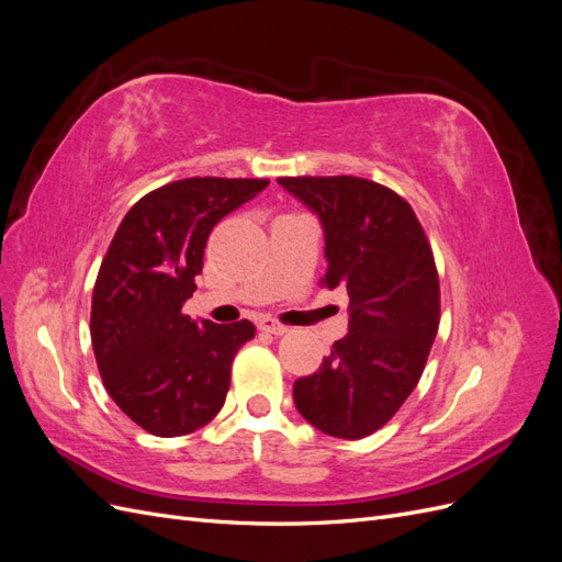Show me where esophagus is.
Wrapping results in <instances>:
<instances>
[{
	"label": "esophagus",
	"mask_w": 562,
	"mask_h": 562,
	"mask_svg": "<svg viewBox=\"0 0 562 562\" xmlns=\"http://www.w3.org/2000/svg\"><path fill=\"white\" fill-rule=\"evenodd\" d=\"M258 326H260V330H265L269 335H283V333H288V326H283V323H279L277 318H269V316L260 318Z\"/></svg>",
	"instance_id": "34e87169"
}]
</instances>
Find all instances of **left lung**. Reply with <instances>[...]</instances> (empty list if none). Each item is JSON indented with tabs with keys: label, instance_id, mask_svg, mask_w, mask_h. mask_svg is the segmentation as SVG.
Instances as JSON below:
<instances>
[{
	"label": "left lung",
	"instance_id": "8db88e82",
	"mask_svg": "<svg viewBox=\"0 0 562 562\" xmlns=\"http://www.w3.org/2000/svg\"><path fill=\"white\" fill-rule=\"evenodd\" d=\"M326 234L323 283L349 295V333L310 378L295 380L300 415L359 440L382 429L417 386L440 321L434 252L415 211L384 184L353 176L279 178Z\"/></svg>",
	"mask_w": 562,
	"mask_h": 562
}]
</instances>
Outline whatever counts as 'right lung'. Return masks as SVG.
Returning <instances> with one entry per match:
<instances>
[{
  "mask_svg": "<svg viewBox=\"0 0 562 562\" xmlns=\"http://www.w3.org/2000/svg\"><path fill=\"white\" fill-rule=\"evenodd\" d=\"M267 184L168 182L135 203L114 234L93 285L91 342L108 394L149 434H192L227 398L232 361L255 326L246 318L229 326L194 321L182 304L196 291L211 229Z\"/></svg>",
  "mask_w": 562,
  "mask_h": 562,
  "instance_id": "add662e5",
  "label": "right lung"
}]
</instances>
